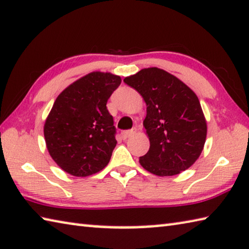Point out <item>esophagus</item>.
<instances>
[{"mask_svg":"<svg viewBox=\"0 0 249 249\" xmlns=\"http://www.w3.org/2000/svg\"><path fill=\"white\" fill-rule=\"evenodd\" d=\"M134 133H135V131H123V132H122V139L127 140L128 137L132 136Z\"/></svg>","mask_w":249,"mask_h":249,"instance_id":"esophagus-1","label":"esophagus"}]
</instances>
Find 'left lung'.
<instances>
[{
    "label": "left lung",
    "instance_id": "1",
    "mask_svg": "<svg viewBox=\"0 0 249 249\" xmlns=\"http://www.w3.org/2000/svg\"><path fill=\"white\" fill-rule=\"evenodd\" d=\"M146 103L143 125L149 149L140 164L157 176H174L192 166L204 148L207 123L194 90L159 68L124 78Z\"/></svg>",
    "mask_w": 249,
    "mask_h": 249
}]
</instances>
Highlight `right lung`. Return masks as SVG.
Masks as SVG:
<instances>
[{"instance_id":"right-lung-1","label":"right lung","mask_w":249,"mask_h":249,"mask_svg":"<svg viewBox=\"0 0 249 249\" xmlns=\"http://www.w3.org/2000/svg\"><path fill=\"white\" fill-rule=\"evenodd\" d=\"M121 76L90 72L56 97L44 123L47 151L63 171L76 177L101 172L116 146L113 116L106 107Z\"/></svg>"}]
</instances>
